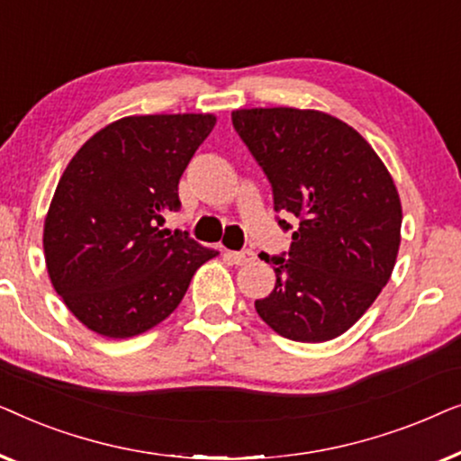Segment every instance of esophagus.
<instances>
[{
    "instance_id": "34e87169",
    "label": "esophagus",
    "mask_w": 461,
    "mask_h": 461,
    "mask_svg": "<svg viewBox=\"0 0 461 461\" xmlns=\"http://www.w3.org/2000/svg\"><path fill=\"white\" fill-rule=\"evenodd\" d=\"M226 258H229V260L232 262V264H237V267H243V264H248V262H251L256 258V254L251 249H243V251H226Z\"/></svg>"
}]
</instances>
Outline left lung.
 Masks as SVG:
<instances>
[{"label": "left lung", "mask_w": 461, "mask_h": 461, "mask_svg": "<svg viewBox=\"0 0 461 461\" xmlns=\"http://www.w3.org/2000/svg\"><path fill=\"white\" fill-rule=\"evenodd\" d=\"M232 125L300 218L285 258L260 254L276 283L256 311L294 342H327L367 312L393 275L402 210L394 180L355 128L314 109H237ZM289 229L285 220H279Z\"/></svg>", "instance_id": "left-lung-1"}]
</instances>
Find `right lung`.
I'll use <instances>...</instances> for the list:
<instances>
[{"label":"right lung","mask_w":461,"mask_h":461,"mask_svg":"<svg viewBox=\"0 0 461 461\" xmlns=\"http://www.w3.org/2000/svg\"><path fill=\"white\" fill-rule=\"evenodd\" d=\"M213 125L212 113L117 119L62 172L43 222L46 268L68 311L98 336L153 330L218 256L186 232L161 230L180 210V176Z\"/></svg>","instance_id":"add662e5"}]
</instances>
